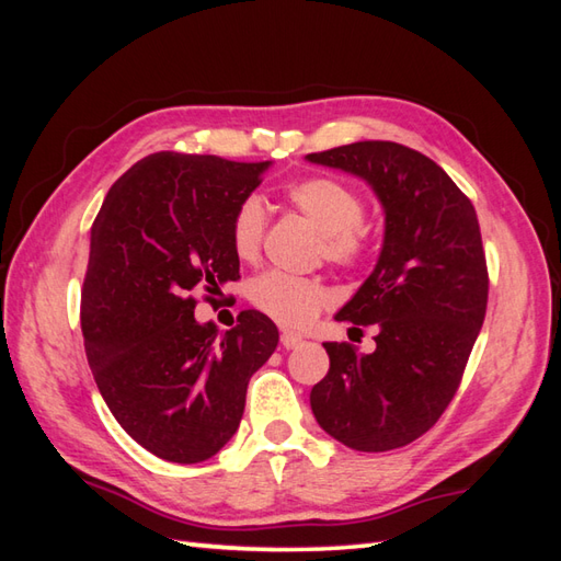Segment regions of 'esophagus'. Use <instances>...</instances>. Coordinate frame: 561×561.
<instances>
[{
    "label": "esophagus",
    "mask_w": 561,
    "mask_h": 561,
    "mask_svg": "<svg viewBox=\"0 0 561 561\" xmlns=\"http://www.w3.org/2000/svg\"><path fill=\"white\" fill-rule=\"evenodd\" d=\"M282 344L287 350H296V347H301V344H304V337L296 335V332H282Z\"/></svg>",
    "instance_id": "esophagus-1"
}]
</instances>
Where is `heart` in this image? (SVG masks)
Listing matches in <instances>:
<instances>
[{"label": "heart", "mask_w": 561, "mask_h": 561, "mask_svg": "<svg viewBox=\"0 0 561 561\" xmlns=\"http://www.w3.org/2000/svg\"><path fill=\"white\" fill-rule=\"evenodd\" d=\"M289 205L320 231L318 253L332 265L356 267L371 248V226L364 219V199L332 175H308L284 190ZM267 217L257 197H245L231 217V245L243 262L260 255ZM250 301L284 328H304L330 304V289L318 277L265 272L250 284Z\"/></svg>", "instance_id": "obj_1"}]
</instances>
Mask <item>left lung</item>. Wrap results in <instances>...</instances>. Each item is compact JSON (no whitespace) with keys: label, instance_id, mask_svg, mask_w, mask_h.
<instances>
[{"label":"left lung","instance_id":"1","mask_svg":"<svg viewBox=\"0 0 561 561\" xmlns=\"http://www.w3.org/2000/svg\"><path fill=\"white\" fill-rule=\"evenodd\" d=\"M306 159L359 175L386 211L376 267L335 316L376 325V350L325 342L330 371L311 390V410L354 450L402 448L444 414L480 335L490 277L478 214L438 163L396 141Z\"/></svg>","mask_w":561,"mask_h":561}]
</instances>
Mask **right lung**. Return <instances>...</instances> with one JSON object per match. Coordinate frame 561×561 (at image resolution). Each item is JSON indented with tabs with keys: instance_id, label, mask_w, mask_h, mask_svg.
I'll return each instance as SVG.
<instances>
[{
	"instance_id": "right-lung-1",
	"label": "right lung",
	"mask_w": 561,
	"mask_h": 561,
	"mask_svg": "<svg viewBox=\"0 0 561 561\" xmlns=\"http://www.w3.org/2000/svg\"><path fill=\"white\" fill-rule=\"evenodd\" d=\"M270 161L159 151L117 178L91 226L81 332L101 396L141 448L193 465L224 448L248 380L277 350L267 316L243 311L219 335L195 320V291L214 304L241 279L236 207Z\"/></svg>"
}]
</instances>
